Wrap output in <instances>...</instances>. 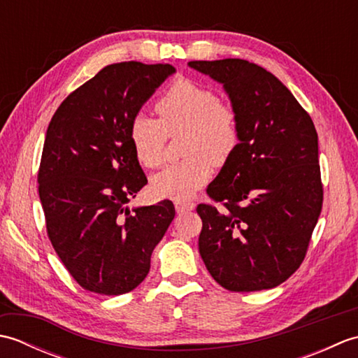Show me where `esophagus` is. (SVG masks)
<instances>
[{
    "label": "esophagus",
    "mask_w": 358,
    "mask_h": 358,
    "mask_svg": "<svg viewBox=\"0 0 358 358\" xmlns=\"http://www.w3.org/2000/svg\"><path fill=\"white\" fill-rule=\"evenodd\" d=\"M175 210H177V214H185V212H189V210H194L195 208V203H191V201H178L175 200Z\"/></svg>",
    "instance_id": "34e87169"
}]
</instances>
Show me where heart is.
Masks as SVG:
<instances>
[{"mask_svg":"<svg viewBox=\"0 0 358 358\" xmlns=\"http://www.w3.org/2000/svg\"><path fill=\"white\" fill-rule=\"evenodd\" d=\"M158 120L135 117L129 138L140 164L157 169L164 162L167 136H181L183 162L171 164L152 180L158 196L189 200L212 175V163L223 164L240 143V121L231 104L192 80L173 81L155 103Z\"/></svg>","mask_w":358,"mask_h":358,"instance_id":"obj_1","label":"heart"}]
</instances>
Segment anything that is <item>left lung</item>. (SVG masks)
<instances>
[{
  "instance_id": "1",
  "label": "left lung",
  "mask_w": 358,
  "mask_h": 358,
  "mask_svg": "<svg viewBox=\"0 0 358 358\" xmlns=\"http://www.w3.org/2000/svg\"><path fill=\"white\" fill-rule=\"evenodd\" d=\"M187 66L222 83L240 121L238 146L208 186L224 209L196 206L200 255L227 291L275 287L305 260L322 212L315 126L291 90L260 66L238 58Z\"/></svg>"
}]
</instances>
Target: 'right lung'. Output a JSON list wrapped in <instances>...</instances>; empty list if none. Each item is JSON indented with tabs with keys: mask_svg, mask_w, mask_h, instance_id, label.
<instances>
[{
	"mask_svg": "<svg viewBox=\"0 0 358 358\" xmlns=\"http://www.w3.org/2000/svg\"><path fill=\"white\" fill-rule=\"evenodd\" d=\"M171 64L106 66L59 104L45 132L38 192L53 249L75 281L101 295L131 292L175 217L173 203L129 209L148 183L129 129Z\"/></svg>",
	"mask_w": 358,
	"mask_h": 358,
	"instance_id": "obj_1",
	"label": "right lung"
}]
</instances>
